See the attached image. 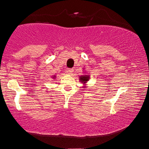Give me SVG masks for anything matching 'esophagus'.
<instances>
[{
	"label": "esophagus",
	"instance_id": "34e87169",
	"mask_svg": "<svg viewBox=\"0 0 149 149\" xmlns=\"http://www.w3.org/2000/svg\"><path fill=\"white\" fill-rule=\"evenodd\" d=\"M73 72V69H67V73H69V74H71Z\"/></svg>",
	"mask_w": 149,
	"mask_h": 149
}]
</instances>
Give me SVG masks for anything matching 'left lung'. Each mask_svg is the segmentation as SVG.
I'll use <instances>...</instances> for the list:
<instances>
[{"instance_id": "8db88e82", "label": "left lung", "mask_w": 149, "mask_h": 149, "mask_svg": "<svg viewBox=\"0 0 149 149\" xmlns=\"http://www.w3.org/2000/svg\"><path fill=\"white\" fill-rule=\"evenodd\" d=\"M90 76L88 74H84V75H81V76H79V80L80 82H81L82 83H83V85H84V86L83 87V88H87V83H88V81L89 80H90Z\"/></svg>"}]
</instances>
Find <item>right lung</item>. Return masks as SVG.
Segmentation results:
<instances>
[{"mask_svg": "<svg viewBox=\"0 0 149 149\" xmlns=\"http://www.w3.org/2000/svg\"><path fill=\"white\" fill-rule=\"evenodd\" d=\"M52 78H53V79H55V78H56V76H55V75H54V76H53V77H52Z\"/></svg>", "mask_w": 149, "mask_h": 149, "instance_id": "right-lung-1", "label": "right lung"}]
</instances>
